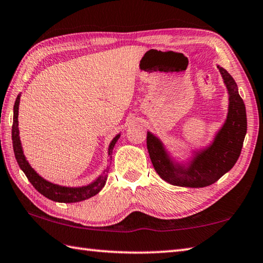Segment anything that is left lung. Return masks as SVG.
<instances>
[{
    "label": "left lung",
    "instance_id": "8db88e82",
    "mask_svg": "<svg viewBox=\"0 0 263 263\" xmlns=\"http://www.w3.org/2000/svg\"><path fill=\"white\" fill-rule=\"evenodd\" d=\"M229 95L228 115L210 145L191 151L184 162L176 161L160 138L147 132L146 145L152 165L163 181L173 185L204 187L215 183L235 166L247 130L246 108L229 73L217 65Z\"/></svg>",
    "mask_w": 263,
    "mask_h": 263
}]
</instances>
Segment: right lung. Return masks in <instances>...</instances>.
Wrapping results in <instances>:
<instances>
[{"instance_id": "right-lung-1", "label": "right lung", "mask_w": 263, "mask_h": 263, "mask_svg": "<svg viewBox=\"0 0 263 263\" xmlns=\"http://www.w3.org/2000/svg\"><path fill=\"white\" fill-rule=\"evenodd\" d=\"M19 102H21V93L17 96L16 102H14L13 106V123H12V145H13V152L16 160L18 162L21 170L25 173V175L28 178V181L32 183V185L35 189L47 197L48 199L57 201V202H79L82 200L89 199L92 196L97 195L104 185H105L107 180V172L108 166L106 170L103 172V174L98 176L95 181L91 182L90 184L83 185V186H64L59 184H54V183L49 182L44 180L42 176H40L37 173L33 170L32 166L29 165L26 157L24 155L21 137H19V128H18V110H19ZM120 134L113 138L111 141L110 145H108V156L111 157L113 147H115L116 143L118 142Z\"/></svg>"}]
</instances>
